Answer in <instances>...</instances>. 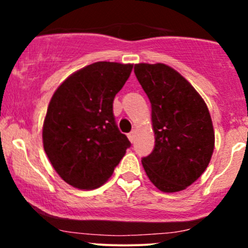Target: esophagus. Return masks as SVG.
<instances>
[{
	"label": "esophagus",
	"mask_w": 248,
	"mask_h": 248,
	"mask_svg": "<svg viewBox=\"0 0 248 248\" xmlns=\"http://www.w3.org/2000/svg\"><path fill=\"white\" fill-rule=\"evenodd\" d=\"M135 136H136L135 130H133V132H130L129 134H128V139H129V141L132 142V143L134 141H135Z\"/></svg>",
	"instance_id": "1"
}]
</instances>
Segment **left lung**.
Segmentation results:
<instances>
[{"mask_svg":"<svg viewBox=\"0 0 248 248\" xmlns=\"http://www.w3.org/2000/svg\"><path fill=\"white\" fill-rule=\"evenodd\" d=\"M134 72L152 104L155 134V147L142 166L158 190L182 191L201 177L212 157L211 115L197 91L172 67L140 62Z\"/></svg>","mask_w":248,"mask_h":248,"instance_id":"left-lung-1","label":"left lung"}]
</instances>
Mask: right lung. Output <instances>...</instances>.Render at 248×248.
Returning <instances> with one entry per match:
<instances>
[{
    "label": "right lung",
    "mask_w": 248,
    "mask_h": 248,
    "mask_svg": "<svg viewBox=\"0 0 248 248\" xmlns=\"http://www.w3.org/2000/svg\"><path fill=\"white\" fill-rule=\"evenodd\" d=\"M132 70L133 64L93 62L67 77L51 98L43 146L57 173L77 189L101 186L130 147L115 124L113 101Z\"/></svg>",
    "instance_id": "1"
}]
</instances>
